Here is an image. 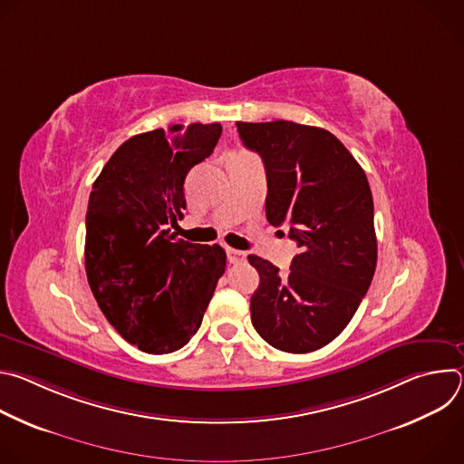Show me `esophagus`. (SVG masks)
I'll list each match as a JSON object with an SVG mask.
<instances>
[{"mask_svg":"<svg viewBox=\"0 0 464 464\" xmlns=\"http://www.w3.org/2000/svg\"><path fill=\"white\" fill-rule=\"evenodd\" d=\"M246 258H247L246 251H238V249H231V247H227V260H229L231 264L246 262Z\"/></svg>","mask_w":464,"mask_h":464,"instance_id":"obj_1","label":"esophagus"}]
</instances>
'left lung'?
<instances>
[{"label": "left lung", "instance_id": "1", "mask_svg": "<svg viewBox=\"0 0 464 464\" xmlns=\"http://www.w3.org/2000/svg\"><path fill=\"white\" fill-rule=\"evenodd\" d=\"M266 169V218L290 226L299 246L290 270L249 255L260 283L251 323L272 347L304 354L342 334L376 270L374 206L367 176L343 143L292 121L237 122Z\"/></svg>", "mask_w": 464, "mask_h": 464}]
</instances>
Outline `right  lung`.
I'll return each mask as SVG.
<instances>
[{
  "instance_id": "add662e5",
  "label": "right lung",
  "mask_w": 464,
  "mask_h": 464,
  "mask_svg": "<svg viewBox=\"0 0 464 464\" xmlns=\"http://www.w3.org/2000/svg\"><path fill=\"white\" fill-rule=\"evenodd\" d=\"M218 122L172 124L124 141L93 183L86 213V276L117 333L149 354L181 349L200 328L226 251L176 238L183 181L220 140Z\"/></svg>"
}]
</instances>
